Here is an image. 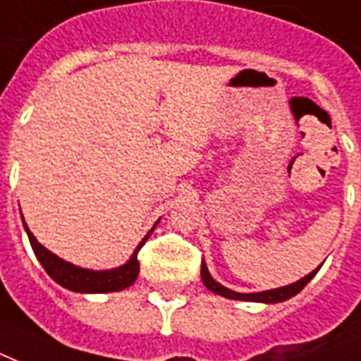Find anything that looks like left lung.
Returning a JSON list of instances; mask_svg holds the SVG:
<instances>
[{
  "instance_id": "8db88e82",
  "label": "left lung",
  "mask_w": 361,
  "mask_h": 361,
  "mask_svg": "<svg viewBox=\"0 0 361 361\" xmlns=\"http://www.w3.org/2000/svg\"><path fill=\"white\" fill-rule=\"evenodd\" d=\"M319 268H322V266H319ZM317 269L310 271L308 276H304L302 279H298L296 283H290V285H285V287H279V289L262 290V293H235V290L224 287V285H220V283L216 281L214 277L210 276V271H208L207 264L204 262H202L201 266V277H202V283H204V287H207L208 290H212V293L224 296V298H231V300H247V302L277 304V302H283V300H289L290 296L298 295V293L308 285L310 279L316 276Z\"/></svg>"
}]
</instances>
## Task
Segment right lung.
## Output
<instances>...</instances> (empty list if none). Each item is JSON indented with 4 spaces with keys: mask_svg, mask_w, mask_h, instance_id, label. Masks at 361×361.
Returning <instances> with one entry per match:
<instances>
[{
    "mask_svg": "<svg viewBox=\"0 0 361 361\" xmlns=\"http://www.w3.org/2000/svg\"><path fill=\"white\" fill-rule=\"evenodd\" d=\"M157 224H159V220H157ZM157 224L141 239V243L135 247L133 255L130 256V260L126 264H122V266L113 269H87L66 262L63 258H59L57 255H53L51 250H47L42 243H38V239L34 237V233L28 229V226H26V221L23 218V226L26 229L28 239H30L32 250H34V255L39 260V264L47 271V276L51 277L53 281H57L61 287L74 290V293H85V295L87 293L90 295H93V293H114V290H122L130 287L137 279V274H140L137 252L143 247V243L149 239V235L154 231Z\"/></svg>",
    "mask_w": 361,
    "mask_h": 361,
    "instance_id": "add662e5",
    "label": "right lung"
}]
</instances>
